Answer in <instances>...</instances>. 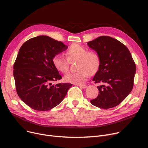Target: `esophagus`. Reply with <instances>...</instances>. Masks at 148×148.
Returning <instances> with one entry per match:
<instances>
[{
  "label": "esophagus",
  "mask_w": 148,
  "mask_h": 148,
  "mask_svg": "<svg viewBox=\"0 0 148 148\" xmlns=\"http://www.w3.org/2000/svg\"><path fill=\"white\" fill-rule=\"evenodd\" d=\"M77 85H78L79 87H80L82 89H85V88H87V86H86V85H85V84H77Z\"/></svg>",
  "instance_id": "esophagus-1"
}]
</instances>
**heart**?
Instances as JSON below:
<instances>
[{"label": "heart", "mask_w": 148, "mask_h": 148, "mask_svg": "<svg viewBox=\"0 0 148 148\" xmlns=\"http://www.w3.org/2000/svg\"><path fill=\"white\" fill-rule=\"evenodd\" d=\"M66 58L58 54L53 58V64L58 71L66 73L69 69V61L77 60L75 73H69L64 76L67 83L75 84H83L86 80L89 74L95 73L99 68L100 60L97 53L88 51L79 44H73L66 53Z\"/></svg>", "instance_id": "heart-1"}]
</instances>
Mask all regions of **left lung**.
Returning <instances> with one entry per match:
<instances>
[{"label":"left lung","instance_id":"8db88e82","mask_svg":"<svg viewBox=\"0 0 148 148\" xmlns=\"http://www.w3.org/2000/svg\"><path fill=\"white\" fill-rule=\"evenodd\" d=\"M100 60L98 71L92 80L102 84L97 88L98 97L90 103L101 108L117 106L133 88L136 67L125 45L110 36H101L87 43Z\"/></svg>","mask_w":148,"mask_h":148}]
</instances>
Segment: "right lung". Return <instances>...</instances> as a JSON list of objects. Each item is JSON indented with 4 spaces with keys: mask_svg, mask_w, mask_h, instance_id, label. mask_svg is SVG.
I'll return each mask as SVG.
<instances>
[{
    "mask_svg": "<svg viewBox=\"0 0 148 148\" xmlns=\"http://www.w3.org/2000/svg\"><path fill=\"white\" fill-rule=\"evenodd\" d=\"M68 46L46 35L30 39L22 45L14 65V77L18 97L30 108L48 111L66 96L70 83L53 82L62 79L53 64V57Z\"/></svg>",
    "mask_w": 148,
    "mask_h": 148,
    "instance_id": "obj_1",
    "label": "right lung"
}]
</instances>
